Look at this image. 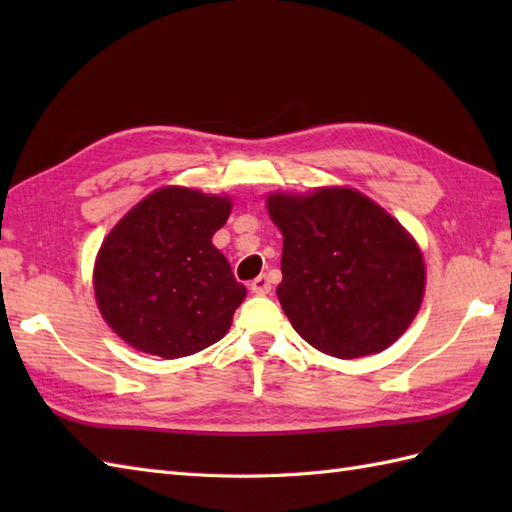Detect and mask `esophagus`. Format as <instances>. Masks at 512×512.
I'll list each match as a JSON object with an SVG mask.
<instances>
[{"instance_id":"esophagus-1","label":"esophagus","mask_w":512,"mask_h":512,"mask_svg":"<svg viewBox=\"0 0 512 512\" xmlns=\"http://www.w3.org/2000/svg\"><path fill=\"white\" fill-rule=\"evenodd\" d=\"M250 290L255 292V295H268L270 292V279L266 275H259L253 281H250Z\"/></svg>"}]
</instances>
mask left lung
Listing matches in <instances>:
<instances>
[{"instance_id": "obj_1", "label": "left lung", "mask_w": 512, "mask_h": 512, "mask_svg": "<svg viewBox=\"0 0 512 512\" xmlns=\"http://www.w3.org/2000/svg\"><path fill=\"white\" fill-rule=\"evenodd\" d=\"M284 233L277 297L303 341L336 358L376 354L409 328L424 262L394 217L352 189L270 195Z\"/></svg>"}]
</instances>
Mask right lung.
<instances>
[{
  "label": "right lung",
  "instance_id": "right-lung-1",
  "mask_svg": "<svg viewBox=\"0 0 512 512\" xmlns=\"http://www.w3.org/2000/svg\"><path fill=\"white\" fill-rule=\"evenodd\" d=\"M231 200L165 187L136 204L107 235L94 292L110 328L140 352L180 358L217 343L246 297L211 244Z\"/></svg>",
  "mask_w": 512,
  "mask_h": 512
}]
</instances>
